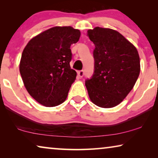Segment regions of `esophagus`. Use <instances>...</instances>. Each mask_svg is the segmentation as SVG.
Listing matches in <instances>:
<instances>
[{
	"label": "esophagus",
	"mask_w": 158,
	"mask_h": 158,
	"mask_svg": "<svg viewBox=\"0 0 158 158\" xmlns=\"http://www.w3.org/2000/svg\"><path fill=\"white\" fill-rule=\"evenodd\" d=\"M77 74H78L79 77H80V78H82V77H84V72L83 70L78 71V72H77Z\"/></svg>",
	"instance_id": "esophagus-1"
}]
</instances>
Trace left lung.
<instances>
[{
    "mask_svg": "<svg viewBox=\"0 0 158 158\" xmlns=\"http://www.w3.org/2000/svg\"><path fill=\"white\" fill-rule=\"evenodd\" d=\"M88 35L95 47L94 74L85 84L90 100L100 107H114L129 94L139 75L138 51L113 29L95 27Z\"/></svg>",
    "mask_w": 158,
    "mask_h": 158,
    "instance_id": "1",
    "label": "left lung"
}]
</instances>
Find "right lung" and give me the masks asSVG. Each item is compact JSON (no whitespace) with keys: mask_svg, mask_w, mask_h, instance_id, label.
I'll return each instance as SVG.
<instances>
[{"mask_svg":"<svg viewBox=\"0 0 158 158\" xmlns=\"http://www.w3.org/2000/svg\"><path fill=\"white\" fill-rule=\"evenodd\" d=\"M81 33L55 26L33 37L21 55L19 72L28 93L40 105L52 107L65 101L77 73L71 69L70 46Z\"/></svg>","mask_w":158,"mask_h":158,"instance_id":"right-lung-1","label":"right lung"}]
</instances>
